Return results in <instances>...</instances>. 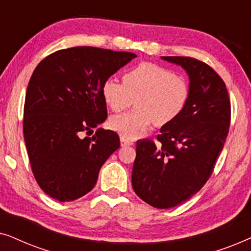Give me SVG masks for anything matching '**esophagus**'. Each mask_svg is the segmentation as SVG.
<instances>
[{
    "mask_svg": "<svg viewBox=\"0 0 251 251\" xmlns=\"http://www.w3.org/2000/svg\"><path fill=\"white\" fill-rule=\"evenodd\" d=\"M120 140H121V146H129V145H132V144H133L132 140L126 138L125 136L120 137Z\"/></svg>",
    "mask_w": 251,
    "mask_h": 251,
    "instance_id": "34e87169",
    "label": "esophagus"
}]
</instances>
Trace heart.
Here are the masks:
<instances>
[{"label":"heart","mask_w":251,"mask_h":251,"mask_svg":"<svg viewBox=\"0 0 251 251\" xmlns=\"http://www.w3.org/2000/svg\"><path fill=\"white\" fill-rule=\"evenodd\" d=\"M102 98L114 112L129 107L136 98L133 111L114 115L109 126L126 138L133 139L154 122L167 126L186 107L190 84L169 68L153 63H140L123 74V83L108 77L101 85Z\"/></svg>","instance_id":"obj_1"}]
</instances>
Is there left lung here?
Masks as SVG:
<instances>
[{
	"label": "left lung",
	"instance_id": "obj_1",
	"mask_svg": "<svg viewBox=\"0 0 251 251\" xmlns=\"http://www.w3.org/2000/svg\"><path fill=\"white\" fill-rule=\"evenodd\" d=\"M190 76V98L183 113L153 139L137 142L132 168L135 193L154 208L187 201L215 169L231 125V101L223 78L192 57H162Z\"/></svg>",
	"mask_w": 251,
	"mask_h": 251
}]
</instances>
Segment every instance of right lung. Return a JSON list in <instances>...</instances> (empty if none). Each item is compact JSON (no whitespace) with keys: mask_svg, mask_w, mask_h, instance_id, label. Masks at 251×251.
Masks as SVG:
<instances>
[{"mask_svg":"<svg viewBox=\"0 0 251 251\" xmlns=\"http://www.w3.org/2000/svg\"><path fill=\"white\" fill-rule=\"evenodd\" d=\"M136 57L74 47L49 54L34 70L24 106V138L34 177L50 198L67 202L89 193L102 164L120 147L112 130L83 133L107 118L104 81Z\"/></svg>","mask_w":251,"mask_h":251,"instance_id":"1","label":"right lung"}]
</instances>
